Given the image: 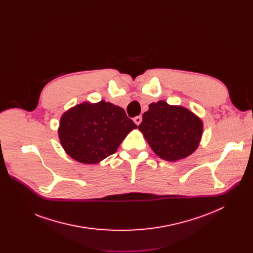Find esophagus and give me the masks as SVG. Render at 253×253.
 Listing matches in <instances>:
<instances>
[{
	"mask_svg": "<svg viewBox=\"0 0 253 253\" xmlns=\"http://www.w3.org/2000/svg\"><path fill=\"white\" fill-rule=\"evenodd\" d=\"M133 121L135 122L136 125H139V124L142 122V116H136V117L133 119Z\"/></svg>",
	"mask_w": 253,
	"mask_h": 253,
	"instance_id": "1",
	"label": "esophagus"
}]
</instances>
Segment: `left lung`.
Segmentation results:
<instances>
[{"label": "left lung", "instance_id": "left-lung-1", "mask_svg": "<svg viewBox=\"0 0 253 253\" xmlns=\"http://www.w3.org/2000/svg\"><path fill=\"white\" fill-rule=\"evenodd\" d=\"M138 128L156 155L173 162L186 158L197 149L203 124L186 108L158 101L149 105Z\"/></svg>", "mask_w": 253, "mask_h": 253}]
</instances>
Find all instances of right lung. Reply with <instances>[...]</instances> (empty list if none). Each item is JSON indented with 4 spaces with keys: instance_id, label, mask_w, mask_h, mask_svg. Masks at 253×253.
<instances>
[{
    "instance_id": "right-lung-1",
    "label": "right lung",
    "mask_w": 253,
    "mask_h": 253,
    "mask_svg": "<svg viewBox=\"0 0 253 253\" xmlns=\"http://www.w3.org/2000/svg\"><path fill=\"white\" fill-rule=\"evenodd\" d=\"M137 125L123 108L110 102H84L62 115L59 139L67 154L78 162L95 164L114 154Z\"/></svg>"
}]
</instances>
